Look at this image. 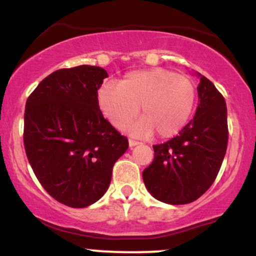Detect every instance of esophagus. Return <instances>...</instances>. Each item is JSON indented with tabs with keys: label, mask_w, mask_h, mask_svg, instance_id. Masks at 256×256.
Masks as SVG:
<instances>
[{
	"label": "esophagus",
	"mask_w": 256,
	"mask_h": 256,
	"mask_svg": "<svg viewBox=\"0 0 256 256\" xmlns=\"http://www.w3.org/2000/svg\"><path fill=\"white\" fill-rule=\"evenodd\" d=\"M138 144H139V142H136V140L129 139V148H134V146H136V145H138Z\"/></svg>",
	"instance_id": "esophagus-1"
}]
</instances>
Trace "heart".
<instances>
[{
  "label": "heart",
  "instance_id": "obj_1",
  "mask_svg": "<svg viewBox=\"0 0 256 256\" xmlns=\"http://www.w3.org/2000/svg\"><path fill=\"white\" fill-rule=\"evenodd\" d=\"M196 90L192 79L164 68L129 72L118 85L106 83L98 89V104L114 128L122 129L140 110L142 118L129 126L134 136L171 138L190 118Z\"/></svg>",
  "mask_w": 256,
  "mask_h": 256
}]
</instances>
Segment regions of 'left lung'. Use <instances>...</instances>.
Returning a JSON list of instances; mask_svg holds the SVG:
<instances>
[{"label":"left lung","mask_w":256,"mask_h":256,"mask_svg":"<svg viewBox=\"0 0 256 256\" xmlns=\"http://www.w3.org/2000/svg\"><path fill=\"white\" fill-rule=\"evenodd\" d=\"M200 79L194 118L177 136L154 145L155 158L142 171L145 186L155 199L171 205L194 202L211 186L227 150V107L208 78Z\"/></svg>","instance_id":"8db88e82"}]
</instances>
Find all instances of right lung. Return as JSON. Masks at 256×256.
Returning <instances> with one entry per match:
<instances>
[{
  "instance_id": "obj_1",
  "label": "right lung",
  "mask_w": 256,
  "mask_h": 256,
  "mask_svg": "<svg viewBox=\"0 0 256 256\" xmlns=\"http://www.w3.org/2000/svg\"><path fill=\"white\" fill-rule=\"evenodd\" d=\"M108 74L95 66L58 70L32 92L24 114V148L41 186L70 208H86L108 189L128 140L105 120L98 90Z\"/></svg>"
}]
</instances>
